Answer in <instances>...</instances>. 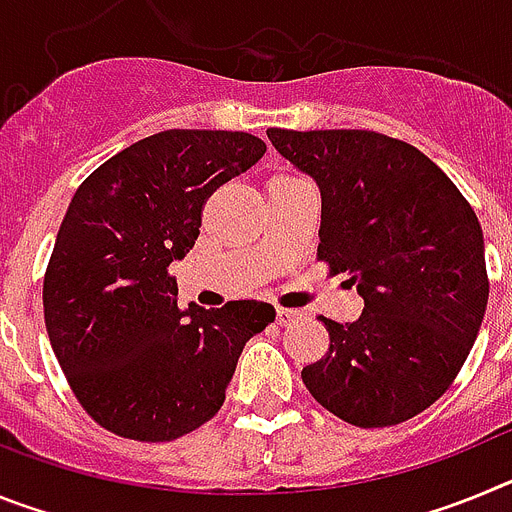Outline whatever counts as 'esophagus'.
Listing matches in <instances>:
<instances>
[{
	"label": "esophagus",
	"instance_id": "obj_1",
	"mask_svg": "<svg viewBox=\"0 0 512 512\" xmlns=\"http://www.w3.org/2000/svg\"><path fill=\"white\" fill-rule=\"evenodd\" d=\"M297 318H300V310H292V307H277L279 325H292Z\"/></svg>",
	"mask_w": 512,
	"mask_h": 512
}]
</instances>
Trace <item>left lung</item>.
Wrapping results in <instances>:
<instances>
[{"mask_svg":"<svg viewBox=\"0 0 512 512\" xmlns=\"http://www.w3.org/2000/svg\"><path fill=\"white\" fill-rule=\"evenodd\" d=\"M320 189L318 259L364 297L354 323L325 320L328 354L302 369L310 395L359 428L431 408L485 318L482 228L431 158L372 130H266Z\"/></svg>","mask_w":512,"mask_h":512,"instance_id":"obj_1","label":"left lung"}]
</instances>
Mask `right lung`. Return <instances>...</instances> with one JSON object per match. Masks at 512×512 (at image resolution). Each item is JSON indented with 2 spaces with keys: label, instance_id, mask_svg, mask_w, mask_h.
Wrapping results in <instances>:
<instances>
[{
  "label": "right lung",
  "instance_id": "right-lung-1",
  "mask_svg": "<svg viewBox=\"0 0 512 512\" xmlns=\"http://www.w3.org/2000/svg\"><path fill=\"white\" fill-rule=\"evenodd\" d=\"M266 153L256 135L164 130L81 182L43 282L48 338L81 408L133 441H174L223 408L248 338L274 323L269 302L176 305L182 261L220 184Z\"/></svg>",
  "mask_w": 512,
  "mask_h": 512
}]
</instances>
